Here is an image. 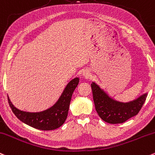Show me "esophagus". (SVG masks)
<instances>
[{
  "label": "esophagus",
  "instance_id": "obj_1",
  "mask_svg": "<svg viewBox=\"0 0 155 155\" xmlns=\"http://www.w3.org/2000/svg\"><path fill=\"white\" fill-rule=\"evenodd\" d=\"M82 75H83V76H84V78H87V77H89L90 74H89V72H88L87 71H84V72H83Z\"/></svg>",
  "mask_w": 155,
  "mask_h": 155
}]
</instances>
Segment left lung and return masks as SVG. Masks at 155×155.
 Wrapping results in <instances>:
<instances>
[{"mask_svg": "<svg viewBox=\"0 0 155 155\" xmlns=\"http://www.w3.org/2000/svg\"><path fill=\"white\" fill-rule=\"evenodd\" d=\"M93 101L96 112L99 117L109 124H121L139 113L147 98V93H144L137 99L124 103L114 100L97 85L91 84Z\"/></svg>", "mask_w": 155, "mask_h": 155, "instance_id": "8db88e82", "label": "left lung"}]
</instances>
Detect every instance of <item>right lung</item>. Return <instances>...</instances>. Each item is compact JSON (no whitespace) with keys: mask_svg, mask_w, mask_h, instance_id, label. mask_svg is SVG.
<instances>
[{"mask_svg":"<svg viewBox=\"0 0 155 155\" xmlns=\"http://www.w3.org/2000/svg\"><path fill=\"white\" fill-rule=\"evenodd\" d=\"M79 81V78L72 79L64 88L57 103L45 111L40 113L21 111L15 107L8 97V104L17 118L25 124L40 130H56L63 124L67 118L71 97Z\"/></svg>","mask_w":155,"mask_h":155,"instance_id":"add662e5","label":"right lung"}]
</instances>
